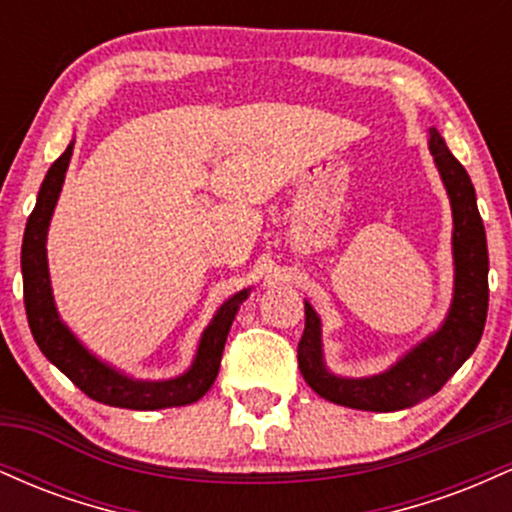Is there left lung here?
<instances>
[{"mask_svg":"<svg viewBox=\"0 0 512 512\" xmlns=\"http://www.w3.org/2000/svg\"><path fill=\"white\" fill-rule=\"evenodd\" d=\"M428 149L448 190L452 207V260L455 291L443 325L407 351L395 366L370 378H339L322 358V325L305 303V330L298 342V368L305 383L334 404L363 411H399L424 402L443 387L477 349L489 310V250L477 209V195L462 163L450 154L436 127L428 129Z\"/></svg>","mask_w":512,"mask_h":512,"instance_id":"obj_1","label":"left lung"}]
</instances>
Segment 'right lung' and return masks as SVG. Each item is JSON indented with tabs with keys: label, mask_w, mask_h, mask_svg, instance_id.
Listing matches in <instances>:
<instances>
[{
	"label": "right lung",
	"mask_w": 512,
	"mask_h": 512,
	"mask_svg": "<svg viewBox=\"0 0 512 512\" xmlns=\"http://www.w3.org/2000/svg\"><path fill=\"white\" fill-rule=\"evenodd\" d=\"M74 142L67 151L52 163L43 185H40L38 202L33 214L28 216L26 233H23L21 248V272H23V303H26L28 327H31L35 344L40 346L45 358L55 363L84 395L96 402L110 404V407L154 411L166 407H182V404L197 402L209 392L219 375L221 354L226 346L228 330L240 303L250 296V289L238 291L216 310L214 320L199 339L197 356L187 373L173 380H134L120 370L103 363L86 349L72 330L62 322L57 313L55 298H52L50 272H48V226L55 211L57 197L62 192L64 173L69 168Z\"/></svg>",
	"instance_id": "right-lung-1"
}]
</instances>
